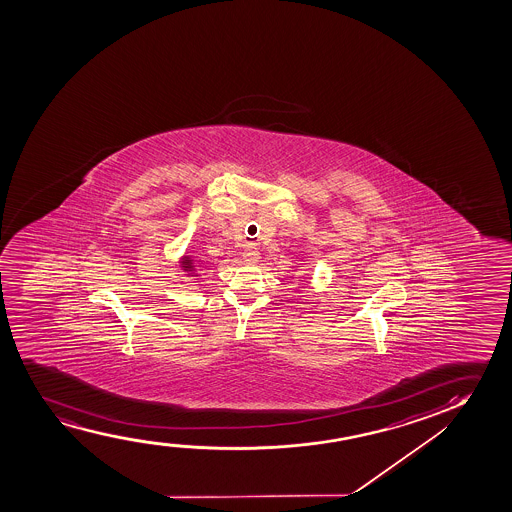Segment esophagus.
<instances>
[{
  "mask_svg": "<svg viewBox=\"0 0 512 512\" xmlns=\"http://www.w3.org/2000/svg\"><path fill=\"white\" fill-rule=\"evenodd\" d=\"M243 259L248 264H255L259 260V250L255 246H246L245 252H243Z\"/></svg>",
  "mask_w": 512,
  "mask_h": 512,
  "instance_id": "obj_1",
  "label": "esophagus"
}]
</instances>
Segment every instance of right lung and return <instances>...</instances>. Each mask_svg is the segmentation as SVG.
Listing matches in <instances>:
<instances>
[{"mask_svg":"<svg viewBox=\"0 0 512 512\" xmlns=\"http://www.w3.org/2000/svg\"><path fill=\"white\" fill-rule=\"evenodd\" d=\"M182 267L185 271H189L192 276H194V269H196V264H194V259L189 257V255H185L182 260Z\"/></svg>","mask_w":512,"mask_h":512,"instance_id":"add662e5","label":"right lung"}]
</instances>
